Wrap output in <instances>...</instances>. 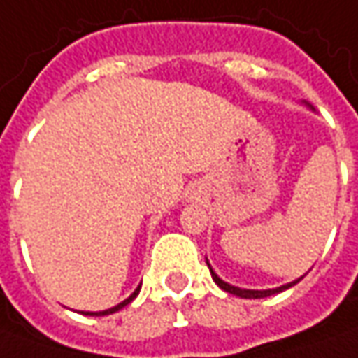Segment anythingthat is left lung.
I'll return each mask as SVG.
<instances>
[{
	"label": "left lung",
	"mask_w": 358,
	"mask_h": 358,
	"mask_svg": "<svg viewBox=\"0 0 358 358\" xmlns=\"http://www.w3.org/2000/svg\"><path fill=\"white\" fill-rule=\"evenodd\" d=\"M208 267H210V264H208ZM210 271H212V267H210ZM212 278H214V281H216L220 289L228 291V293H231V295H238V297H243V299H262V297H269V295H273V293H279V291H283V289H289V287H293L295 283H299V281H301V278H299L297 281H291V283H287V285H281V287H278V289L253 291V289H240V287H234V285H229V283H226V281H222L214 271H212Z\"/></svg>",
	"instance_id": "left-lung-1"
}]
</instances>
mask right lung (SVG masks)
<instances>
[{
    "instance_id": "right-lung-1",
    "label": "right lung",
    "mask_w": 358,
    "mask_h": 358,
    "mask_svg": "<svg viewBox=\"0 0 358 358\" xmlns=\"http://www.w3.org/2000/svg\"><path fill=\"white\" fill-rule=\"evenodd\" d=\"M138 291H141V287H136V291H134V293L130 295L129 299H124V301H122V303H118L117 307H113V309H106V311H99V313H85V315H110V313H117L118 309H122L124 305H129V303L132 301V299H134L136 295H138Z\"/></svg>"
}]
</instances>
